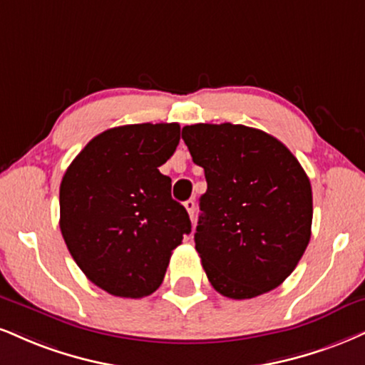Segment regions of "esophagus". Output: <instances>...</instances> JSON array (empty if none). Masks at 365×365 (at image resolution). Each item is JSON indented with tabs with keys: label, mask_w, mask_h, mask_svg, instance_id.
Instances as JSON below:
<instances>
[{
	"label": "esophagus",
	"mask_w": 365,
	"mask_h": 365,
	"mask_svg": "<svg viewBox=\"0 0 365 365\" xmlns=\"http://www.w3.org/2000/svg\"><path fill=\"white\" fill-rule=\"evenodd\" d=\"M185 209H187V212H188V216H190V219L192 221H194V216H195V200H192V199H188L185 204Z\"/></svg>",
	"instance_id": "1"
}]
</instances>
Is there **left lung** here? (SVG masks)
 <instances>
[{"label": "left lung", "instance_id": "obj_1", "mask_svg": "<svg viewBox=\"0 0 365 365\" xmlns=\"http://www.w3.org/2000/svg\"><path fill=\"white\" fill-rule=\"evenodd\" d=\"M182 139L204 168L195 250L209 282L231 299L279 287L308 247L313 192L296 156L247 125L194 124Z\"/></svg>", "mask_w": 365, "mask_h": 365}]
</instances>
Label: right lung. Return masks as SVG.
Wrapping results in <instances>:
<instances>
[{"mask_svg":"<svg viewBox=\"0 0 365 365\" xmlns=\"http://www.w3.org/2000/svg\"><path fill=\"white\" fill-rule=\"evenodd\" d=\"M180 143L178 124H130L98 134L66 170L59 226L83 274L112 296H149L171 252L192 230L160 173Z\"/></svg>","mask_w":365,"mask_h":365,"instance_id":"obj_1","label":"right lung"}]
</instances>
